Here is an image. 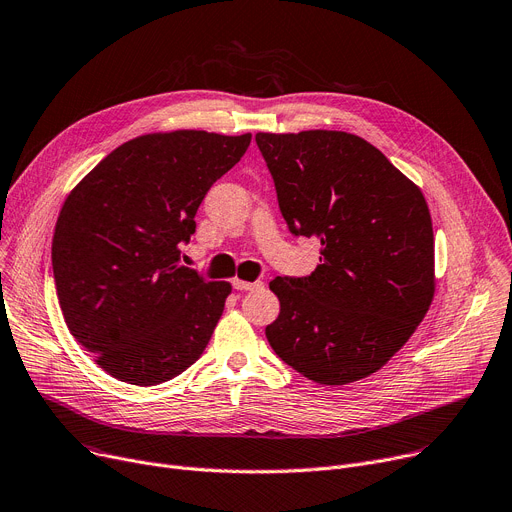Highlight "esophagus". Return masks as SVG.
Segmentation results:
<instances>
[{
	"label": "esophagus",
	"instance_id": "34e87169",
	"mask_svg": "<svg viewBox=\"0 0 512 512\" xmlns=\"http://www.w3.org/2000/svg\"><path fill=\"white\" fill-rule=\"evenodd\" d=\"M232 286H234L236 290L247 292V290H257V288H261L263 284H261V282H245V280H234V282H232Z\"/></svg>",
	"mask_w": 512,
	"mask_h": 512
}]
</instances>
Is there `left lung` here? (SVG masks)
<instances>
[{
	"label": "left lung",
	"mask_w": 512,
	"mask_h": 512,
	"mask_svg": "<svg viewBox=\"0 0 512 512\" xmlns=\"http://www.w3.org/2000/svg\"><path fill=\"white\" fill-rule=\"evenodd\" d=\"M255 141L288 230L321 242L315 272L270 282L280 315L267 342L317 384L363 380L400 351L434 299L423 193L355 134L257 132Z\"/></svg>",
	"instance_id": "obj_1"
}]
</instances>
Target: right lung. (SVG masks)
Returning a JSON list of instances; mask_svg holds the SVG:
<instances>
[{
	"label": "right lung",
	"instance_id": "1",
	"mask_svg": "<svg viewBox=\"0 0 512 512\" xmlns=\"http://www.w3.org/2000/svg\"><path fill=\"white\" fill-rule=\"evenodd\" d=\"M249 145L251 134H145L68 195L51 242L60 307L76 342L116 380L164 384L203 355L232 288L182 265L180 247L211 184Z\"/></svg>",
	"mask_w": 512,
	"mask_h": 512
}]
</instances>
